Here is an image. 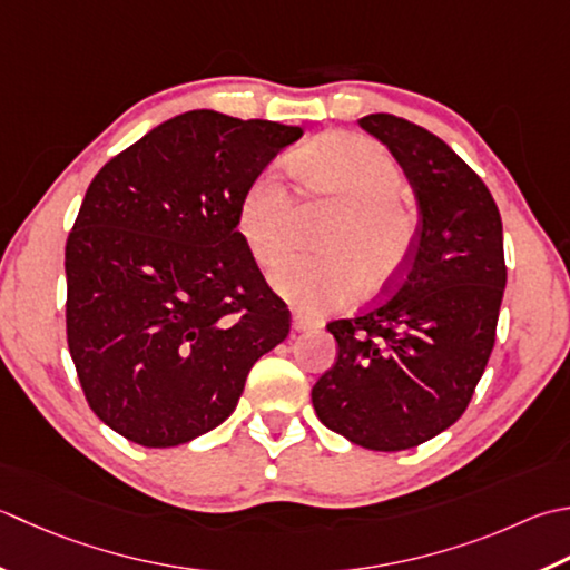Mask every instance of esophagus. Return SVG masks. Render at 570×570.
I'll return each instance as SVG.
<instances>
[{
  "label": "esophagus",
  "instance_id": "34e87169",
  "mask_svg": "<svg viewBox=\"0 0 570 570\" xmlns=\"http://www.w3.org/2000/svg\"><path fill=\"white\" fill-rule=\"evenodd\" d=\"M316 326H318V321L308 318V316H304V314H294V318H292V328H294L296 333L311 331V328H316Z\"/></svg>",
  "mask_w": 570,
  "mask_h": 570
}]
</instances>
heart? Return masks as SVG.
<instances>
[{
	"label": "heart",
	"mask_w": 570,
	"mask_h": 570,
	"mask_svg": "<svg viewBox=\"0 0 570 570\" xmlns=\"http://www.w3.org/2000/svg\"><path fill=\"white\" fill-rule=\"evenodd\" d=\"M292 170L311 195L341 207L323 229L321 256H296L272 274V286L306 314H326L373 296L405 274L417 244V215L403 197V173L381 142L353 132L301 148ZM234 227L252 259L269 269L292 249V199L274 173L254 175L234 207Z\"/></svg>",
	"instance_id": "1"
}]
</instances>
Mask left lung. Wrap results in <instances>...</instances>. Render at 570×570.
Listing matches in <instances>:
<instances>
[{
  "label": "left lung",
  "instance_id": "obj_1",
  "mask_svg": "<svg viewBox=\"0 0 570 570\" xmlns=\"http://www.w3.org/2000/svg\"><path fill=\"white\" fill-rule=\"evenodd\" d=\"M358 122L415 189L417 244L385 298L328 323L338 361L311 400L345 440L400 452L448 430L470 405L497 338L504 234L492 193L448 142L390 114Z\"/></svg>",
  "mask_w": 570,
  "mask_h": 570
}]
</instances>
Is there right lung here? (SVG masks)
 Here are the masks:
<instances>
[{"mask_svg": "<svg viewBox=\"0 0 570 570\" xmlns=\"http://www.w3.org/2000/svg\"><path fill=\"white\" fill-rule=\"evenodd\" d=\"M301 128L187 110L100 167L66 239V341L86 403L142 448L225 422L292 314L234 227Z\"/></svg>", "mask_w": 570, "mask_h": 570, "instance_id": "add662e5", "label": "right lung"}]
</instances>
